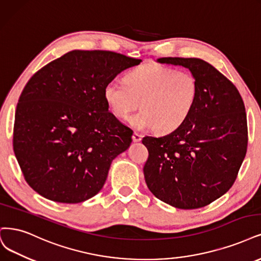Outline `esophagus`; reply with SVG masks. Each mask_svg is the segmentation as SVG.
Instances as JSON below:
<instances>
[{
    "instance_id": "obj_1",
    "label": "esophagus",
    "mask_w": 261,
    "mask_h": 261,
    "mask_svg": "<svg viewBox=\"0 0 261 261\" xmlns=\"http://www.w3.org/2000/svg\"><path fill=\"white\" fill-rule=\"evenodd\" d=\"M141 139H142V136H141L140 134H138V133H134L133 134V141L134 142H139Z\"/></svg>"
}]
</instances>
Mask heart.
Here are the masks:
<instances>
[{"mask_svg":"<svg viewBox=\"0 0 261 261\" xmlns=\"http://www.w3.org/2000/svg\"><path fill=\"white\" fill-rule=\"evenodd\" d=\"M124 83H108L103 97L109 110L119 119H130L137 129L168 134L178 129L190 116L196 98L197 82L185 70L148 62L125 74Z\"/></svg>","mask_w":261,"mask_h":261,"instance_id":"heart-1","label":"heart"}]
</instances>
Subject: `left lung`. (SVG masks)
Returning a JSON list of instances; mask_svg holds the SVG:
<instances>
[{
	"instance_id": "1",
	"label": "left lung",
	"mask_w": 261,
	"mask_h": 261,
	"mask_svg": "<svg viewBox=\"0 0 261 261\" xmlns=\"http://www.w3.org/2000/svg\"><path fill=\"white\" fill-rule=\"evenodd\" d=\"M160 64L182 66L197 82V98L188 120L163 137L147 136L143 167L149 190L180 210L204 207L234 182L247 148L244 102L230 81L200 58L163 57Z\"/></svg>"
}]
</instances>
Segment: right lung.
Instances as JSON below:
<instances>
[{"instance_id": "obj_1", "label": "right lung", "mask_w": 261, "mask_h": 261, "mask_svg": "<svg viewBox=\"0 0 261 261\" xmlns=\"http://www.w3.org/2000/svg\"><path fill=\"white\" fill-rule=\"evenodd\" d=\"M140 62L108 50H72L29 80L17 105L13 146L35 192L73 204L101 190L133 135L109 112L103 88Z\"/></svg>"}]
</instances>
